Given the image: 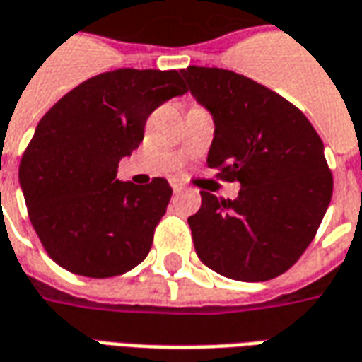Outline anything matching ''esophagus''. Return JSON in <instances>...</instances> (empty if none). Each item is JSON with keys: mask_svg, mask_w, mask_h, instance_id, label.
Returning a JSON list of instances; mask_svg holds the SVG:
<instances>
[{"mask_svg": "<svg viewBox=\"0 0 362 362\" xmlns=\"http://www.w3.org/2000/svg\"><path fill=\"white\" fill-rule=\"evenodd\" d=\"M170 186H173V189H174V192H180V189H184V186H182L180 182H176V180H173V182H170Z\"/></svg>", "mask_w": 362, "mask_h": 362, "instance_id": "obj_1", "label": "esophagus"}]
</instances>
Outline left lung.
I'll return each mask as SVG.
<instances>
[{"instance_id":"8db88e82","label":"left lung","mask_w":362,"mask_h":362,"mask_svg":"<svg viewBox=\"0 0 362 362\" xmlns=\"http://www.w3.org/2000/svg\"><path fill=\"white\" fill-rule=\"evenodd\" d=\"M214 117L207 166L239 182L235 199L202 189L188 217L199 260L243 282L280 276L317 233L333 194L323 143L302 111L247 76L223 68L182 70Z\"/></svg>"}]
</instances>
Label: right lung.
I'll return each mask as SVG.
<instances>
[{"label":"right lung","mask_w":362,"mask_h":362,"mask_svg":"<svg viewBox=\"0 0 362 362\" xmlns=\"http://www.w3.org/2000/svg\"><path fill=\"white\" fill-rule=\"evenodd\" d=\"M188 92L176 70L119 68L76 86L35 129L19 182L35 231L62 269L119 276L143 262L173 188L137 186L117 166L143 141L148 115Z\"/></svg>","instance_id":"right-lung-1"}]
</instances>
